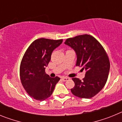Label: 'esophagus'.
Here are the masks:
<instances>
[{
    "instance_id": "obj_1",
    "label": "esophagus",
    "mask_w": 122,
    "mask_h": 122,
    "mask_svg": "<svg viewBox=\"0 0 122 122\" xmlns=\"http://www.w3.org/2000/svg\"><path fill=\"white\" fill-rule=\"evenodd\" d=\"M62 79L63 81L65 82V81H67L70 80V78H69V77H62Z\"/></svg>"
}]
</instances>
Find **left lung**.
Masks as SVG:
<instances>
[{
    "label": "left lung",
    "mask_w": 122,
    "mask_h": 122,
    "mask_svg": "<svg viewBox=\"0 0 122 122\" xmlns=\"http://www.w3.org/2000/svg\"><path fill=\"white\" fill-rule=\"evenodd\" d=\"M65 44L71 47L77 56L76 66L82 67L83 80L73 78L75 86L71 92L82 98H90L105 86L110 69L108 56L101 44L91 35H81L68 38Z\"/></svg>",
    "instance_id": "8db88e82"
}]
</instances>
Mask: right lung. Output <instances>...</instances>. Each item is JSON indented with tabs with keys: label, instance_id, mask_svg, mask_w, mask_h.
Segmentation results:
<instances>
[{
	"label": "right lung",
	"instance_id": "1",
	"mask_svg": "<svg viewBox=\"0 0 122 122\" xmlns=\"http://www.w3.org/2000/svg\"><path fill=\"white\" fill-rule=\"evenodd\" d=\"M63 40L40 38L31 44L25 52L20 65V78L25 91L31 97L39 101L49 98L60 77H51L45 68L52 52L62 43Z\"/></svg>",
	"mask_w": 122,
	"mask_h": 122
}]
</instances>
